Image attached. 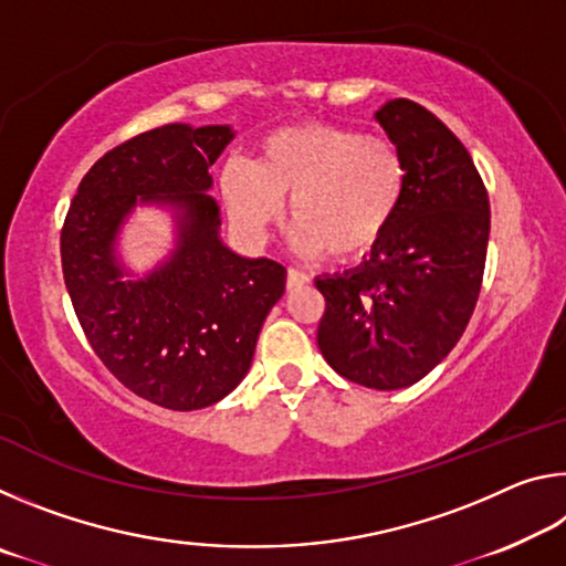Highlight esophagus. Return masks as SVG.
<instances>
[{"instance_id": "34e87169", "label": "esophagus", "mask_w": 566, "mask_h": 566, "mask_svg": "<svg viewBox=\"0 0 566 566\" xmlns=\"http://www.w3.org/2000/svg\"><path fill=\"white\" fill-rule=\"evenodd\" d=\"M310 274H304L300 270H286V290L294 292V290H302V286L310 284Z\"/></svg>"}]
</instances>
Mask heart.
<instances>
[{
	"label": "heart",
	"instance_id": "1",
	"mask_svg": "<svg viewBox=\"0 0 566 566\" xmlns=\"http://www.w3.org/2000/svg\"><path fill=\"white\" fill-rule=\"evenodd\" d=\"M405 189L407 165L395 142L324 122L274 132L254 167L232 161L222 171L224 202L244 232L262 234L290 202L296 247L337 262L375 252Z\"/></svg>",
	"mask_w": 566,
	"mask_h": 566
}]
</instances>
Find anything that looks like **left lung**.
Here are the masks:
<instances>
[{
	"label": "left lung",
	"mask_w": 566,
	"mask_h": 566,
	"mask_svg": "<svg viewBox=\"0 0 566 566\" xmlns=\"http://www.w3.org/2000/svg\"><path fill=\"white\" fill-rule=\"evenodd\" d=\"M377 122L399 147L407 189L367 262L319 276L317 344L354 385L401 389L427 377L462 337L482 290L490 197L467 147L432 112L391 99Z\"/></svg>",
	"instance_id": "1"
}]
</instances>
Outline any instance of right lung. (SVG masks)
<instances>
[{
    "label": "right lung",
    "instance_id": "1",
    "mask_svg": "<svg viewBox=\"0 0 566 566\" xmlns=\"http://www.w3.org/2000/svg\"><path fill=\"white\" fill-rule=\"evenodd\" d=\"M227 124H165L94 161L64 217L62 272L90 347L134 395L175 411L205 409L249 371L286 270L219 239L209 167ZM178 209V249L145 281H122L113 239L136 197Z\"/></svg>",
    "mask_w": 566,
    "mask_h": 566
}]
</instances>
